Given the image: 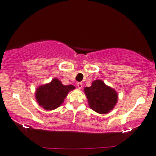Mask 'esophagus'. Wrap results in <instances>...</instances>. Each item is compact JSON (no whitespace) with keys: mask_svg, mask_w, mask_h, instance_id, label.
<instances>
[{"mask_svg":"<svg viewBox=\"0 0 156 156\" xmlns=\"http://www.w3.org/2000/svg\"><path fill=\"white\" fill-rule=\"evenodd\" d=\"M77 86H78V88H79V89H81L82 87H83V83H78V84H77Z\"/></svg>","mask_w":156,"mask_h":156,"instance_id":"34e87169","label":"esophagus"}]
</instances>
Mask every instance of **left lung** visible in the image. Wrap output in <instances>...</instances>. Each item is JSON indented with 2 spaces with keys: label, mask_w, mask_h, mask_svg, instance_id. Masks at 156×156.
Listing matches in <instances>:
<instances>
[{
  "label": "left lung",
  "mask_w": 156,
  "mask_h": 156,
  "mask_svg": "<svg viewBox=\"0 0 156 156\" xmlns=\"http://www.w3.org/2000/svg\"><path fill=\"white\" fill-rule=\"evenodd\" d=\"M84 93L89 107L98 114H107L114 109L118 101V93L103 80H95Z\"/></svg>",
  "instance_id": "8db88e82"
}]
</instances>
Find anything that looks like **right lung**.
<instances>
[{"mask_svg":"<svg viewBox=\"0 0 156 156\" xmlns=\"http://www.w3.org/2000/svg\"><path fill=\"white\" fill-rule=\"evenodd\" d=\"M76 87L73 85L65 86L57 78L50 83L40 85L35 91V98L39 105L45 110H54L62 105L68 93Z\"/></svg>","mask_w":156,"mask_h":156,"instance_id":"add662e5","label":"right lung"}]
</instances>
